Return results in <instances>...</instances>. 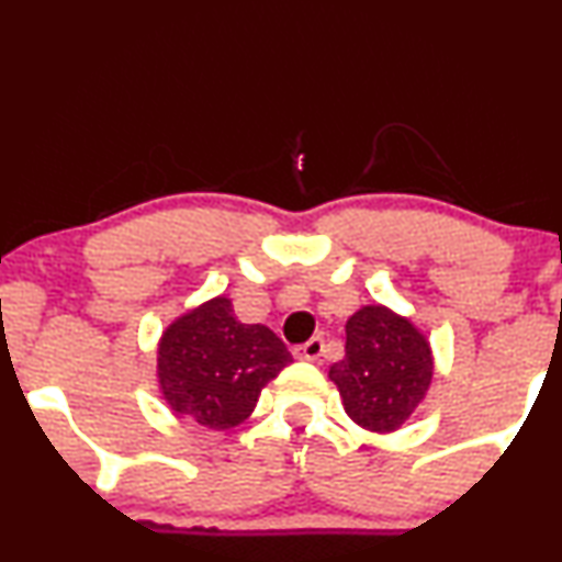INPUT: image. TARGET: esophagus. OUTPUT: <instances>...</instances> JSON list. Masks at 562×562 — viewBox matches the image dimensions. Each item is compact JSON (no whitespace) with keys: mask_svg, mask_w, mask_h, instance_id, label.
<instances>
[{"mask_svg":"<svg viewBox=\"0 0 562 562\" xmlns=\"http://www.w3.org/2000/svg\"><path fill=\"white\" fill-rule=\"evenodd\" d=\"M324 350V340L322 337H311V340L303 342V346L293 348V356L301 358V361H316Z\"/></svg>","mask_w":562,"mask_h":562,"instance_id":"obj_1","label":"esophagus"}]
</instances>
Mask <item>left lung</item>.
<instances>
[{"instance_id": "8db88e82", "label": "left lung", "mask_w": 562, "mask_h": 562, "mask_svg": "<svg viewBox=\"0 0 562 562\" xmlns=\"http://www.w3.org/2000/svg\"><path fill=\"white\" fill-rule=\"evenodd\" d=\"M435 374L429 340L408 316L374 303L346 324V358L329 367L346 414L369 431L401 429Z\"/></svg>"}]
</instances>
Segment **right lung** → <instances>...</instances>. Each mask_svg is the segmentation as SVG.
I'll return each instance as SVG.
<instances>
[{
	"instance_id": "right-lung-1",
	"label": "right lung",
	"mask_w": 562,
	"mask_h": 562,
	"mask_svg": "<svg viewBox=\"0 0 562 562\" xmlns=\"http://www.w3.org/2000/svg\"><path fill=\"white\" fill-rule=\"evenodd\" d=\"M293 361L285 342L263 324H243L225 295L201 303L161 333L157 376L172 414L206 429H233Z\"/></svg>"
}]
</instances>
